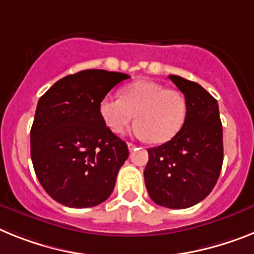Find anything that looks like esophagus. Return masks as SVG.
Masks as SVG:
<instances>
[{
  "label": "esophagus",
  "instance_id": "obj_1",
  "mask_svg": "<svg viewBox=\"0 0 254 254\" xmlns=\"http://www.w3.org/2000/svg\"><path fill=\"white\" fill-rule=\"evenodd\" d=\"M127 147H129V151H133L137 146H135V144H133V143H127Z\"/></svg>",
  "mask_w": 254,
  "mask_h": 254
}]
</instances>
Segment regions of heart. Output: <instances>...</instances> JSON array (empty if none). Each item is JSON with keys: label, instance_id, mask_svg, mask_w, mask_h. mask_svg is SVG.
Masks as SVG:
<instances>
[{"label": "heart", "instance_id": "1", "mask_svg": "<svg viewBox=\"0 0 254 254\" xmlns=\"http://www.w3.org/2000/svg\"><path fill=\"white\" fill-rule=\"evenodd\" d=\"M136 115H134L133 114ZM99 115L112 133L120 134L135 116L133 133L152 143H165L182 129L187 102L182 93L151 80H138L121 89V97L106 95Z\"/></svg>", "mask_w": 254, "mask_h": 254}]
</instances>
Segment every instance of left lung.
<instances>
[{"label": "left lung", "mask_w": 254, "mask_h": 254, "mask_svg": "<svg viewBox=\"0 0 254 254\" xmlns=\"http://www.w3.org/2000/svg\"><path fill=\"white\" fill-rule=\"evenodd\" d=\"M169 78L186 98V121L173 139L148 148L143 174L153 203L185 209L216 186L223 163L222 124L218 103L203 86L176 74Z\"/></svg>", "instance_id": "1"}]
</instances>
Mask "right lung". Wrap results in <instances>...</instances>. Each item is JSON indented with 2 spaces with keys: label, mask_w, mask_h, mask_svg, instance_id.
Instances as JSON below:
<instances>
[{
  "label": "right lung",
  "mask_w": 254,
  "mask_h": 254,
  "mask_svg": "<svg viewBox=\"0 0 254 254\" xmlns=\"http://www.w3.org/2000/svg\"><path fill=\"white\" fill-rule=\"evenodd\" d=\"M129 74L85 69L57 81L37 103L31 157L41 186L58 203L89 208L107 200L129 156L104 125L102 98Z\"/></svg>",
  "instance_id": "obj_1"
}]
</instances>
